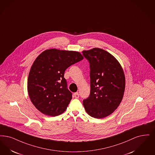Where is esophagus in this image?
<instances>
[{
    "label": "esophagus",
    "mask_w": 155,
    "mask_h": 155,
    "mask_svg": "<svg viewBox=\"0 0 155 155\" xmlns=\"http://www.w3.org/2000/svg\"><path fill=\"white\" fill-rule=\"evenodd\" d=\"M74 96L75 98H76V99L79 98V97H80L79 93H78V92H76V93H74Z\"/></svg>",
    "instance_id": "1"
}]
</instances>
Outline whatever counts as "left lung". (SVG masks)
Wrapping results in <instances>:
<instances>
[{
    "instance_id": "8db88e82",
    "label": "left lung",
    "mask_w": 155,
    "mask_h": 155,
    "mask_svg": "<svg viewBox=\"0 0 155 155\" xmlns=\"http://www.w3.org/2000/svg\"><path fill=\"white\" fill-rule=\"evenodd\" d=\"M90 64L91 93L83 100L87 113L93 118H104L118 108L124 97L125 77L117 59L105 50L83 51Z\"/></svg>"
}]
</instances>
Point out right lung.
Segmentation results:
<instances>
[{"instance_id":"add662e5","label":"right lung","mask_w":155,"mask_h":155,"mask_svg":"<svg viewBox=\"0 0 155 155\" xmlns=\"http://www.w3.org/2000/svg\"><path fill=\"white\" fill-rule=\"evenodd\" d=\"M84 57L79 52L50 49L33 62L28 76V92L31 103L44 114L56 117L67 109L72 93L64 78L65 70Z\"/></svg>"}]
</instances>
